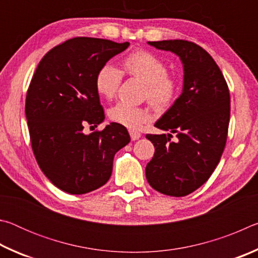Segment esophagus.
<instances>
[{"mask_svg":"<svg viewBox=\"0 0 258 258\" xmlns=\"http://www.w3.org/2000/svg\"><path fill=\"white\" fill-rule=\"evenodd\" d=\"M130 135H131V139H132L133 141L141 138V133L138 132V131H134V130H130Z\"/></svg>","mask_w":258,"mask_h":258,"instance_id":"esophagus-1","label":"esophagus"}]
</instances>
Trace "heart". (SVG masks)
Instances as JSON below:
<instances>
[{
  "label": "heart",
  "instance_id": "b5f03b06",
  "mask_svg": "<svg viewBox=\"0 0 258 258\" xmlns=\"http://www.w3.org/2000/svg\"><path fill=\"white\" fill-rule=\"evenodd\" d=\"M123 73L146 84L145 97L157 110H166L175 101L180 90L178 81L167 74V66L159 56L149 51H135L125 56ZM123 74L111 63H104L95 76L98 93L111 99L118 91ZM109 118L125 127L137 130L151 119V111L146 107H135L118 102L109 109Z\"/></svg>",
  "mask_w": 258,
  "mask_h": 258
}]
</instances>
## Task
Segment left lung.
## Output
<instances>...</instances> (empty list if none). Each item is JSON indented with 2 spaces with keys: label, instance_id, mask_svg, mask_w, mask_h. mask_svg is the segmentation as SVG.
<instances>
[{
  "label": "left lung",
  "instance_id": "left-lung-1",
  "mask_svg": "<svg viewBox=\"0 0 258 258\" xmlns=\"http://www.w3.org/2000/svg\"><path fill=\"white\" fill-rule=\"evenodd\" d=\"M173 52L183 64V87L155 126L172 134H147L155 155L147 164L149 184L160 194L183 197L197 190L215 171L223 154L230 121V93L224 76L208 52L192 42H148Z\"/></svg>",
  "mask_w": 258,
  "mask_h": 258
}]
</instances>
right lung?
<instances>
[{"label":"right lung","instance_id":"obj_1","mask_svg":"<svg viewBox=\"0 0 258 258\" xmlns=\"http://www.w3.org/2000/svg\"><path fill=\"white\" fill-rule=\"evenodd\" d=\"M94 37H75L43 56L26 97V118L37 164L56 187L71 195L99 189L111 176L115 154L131 141L125 126H97L104 111L95 76L112 56L128 47Z\"/></svg>","mask_w":258,"mask_h":258}]
</instances>
